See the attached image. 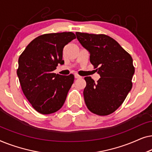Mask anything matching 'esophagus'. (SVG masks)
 <instances>
[{
  "label": "esophagus",
  "mask_w": 152,
  "mask_h": 152,
  "mask_svg": "<svg viewBox=\"0 0 152 152\" xmlns=\"http://www.w3.org/2000/svg\"><path fill=\"white\" fill-rule=\"evenodd\" d=\"M75 77L76 79H80V78H82V77H81L80 75H79L78 74H75Z\"/></svg>",
  "instance_id": "obj_1"
}]
</instances>
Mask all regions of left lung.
Returning <instances> with one entry per match:
<instances>
[{
	"label": "left lung",
	"instance_id": "left-lung-1",
	"mask_svg": "<svg viewBox=\"0 0 152 152\" xmlns=\"http://www.w3.org/2000/svg\"><path fill=\"white\" fill-rule=\"evenodd\" d=\"M82 46L90 53V61L101 77L84 80V97L87 108L98 115H108L123 103L132 88L135 72L132 56L119 43L106 34L76 32Z\"/></svg>",
	"mask_w": 152,
	"mask_h": 152
}]
</instances>
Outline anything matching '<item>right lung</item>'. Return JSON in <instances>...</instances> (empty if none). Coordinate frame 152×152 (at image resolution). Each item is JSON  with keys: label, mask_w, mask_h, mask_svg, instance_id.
Instances as JSON below:
<instances>
[{"label": "right lung", "mask_w": 152, "mask_h": 152, "mask_svg": "<svg viewBox=\"0 0 152 152\" xmlns=\"http://www.w3.org/2000/svg\"><path fill=\"white\" fill-rule=\"evenodd\" d=\"M71 32L50 33L31 41L18 58L17 75L25 96L41 114L57 111L65 102L75 77L54 73L64 64L63 48L75 39Z\"/></svg>", "instance_id": "right-lung-1"}]
</instances>
